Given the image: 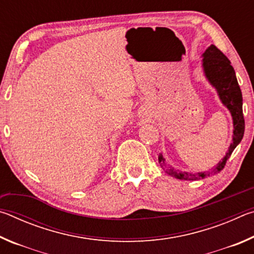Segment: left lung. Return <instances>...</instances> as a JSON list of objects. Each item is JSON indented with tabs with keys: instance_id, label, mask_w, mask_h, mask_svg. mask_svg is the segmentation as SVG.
I'll return each instance as SVG.
<instances>
[{
	"instance_id": "left-lung-1",
	"label": "left lung",
	"mask_w": 254,
	"mask_h": 254,
	"mask_svg": "<svg viewBox=\"0 0 254 254\" xmlns=\"http://www.w3.org/2000/svg\"><path fill=\"white\" fill-rule=\"evenodd\" d=\"M201 57H203L201 67H203L204 76L208 80V83L216 89L218 98H220L222 104L231 113L232 120H233V139H232L229 150H227L222 160L214 168L207 171H200V173H188V171L176 169L166 162V159L163 158L162 153H159L158 160L161 168L165 170V173L171 176V177L180 180H197L220 173L224 168L227 159L230 158L233 150L238 147L244 134L242 93H241L234 68L232 67L231 62L214 45H210L204 51Z\"/></svg>"
}]
</instances>
